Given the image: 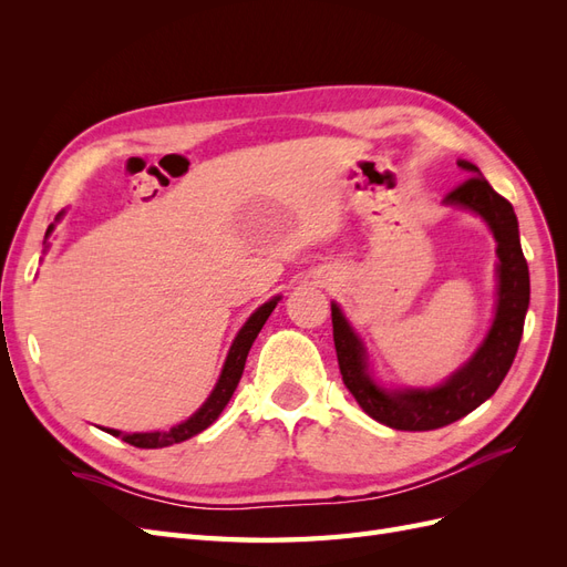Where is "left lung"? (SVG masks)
Listing matches in <instances>:
<instances>
[{
  "mask_svg": "<svg viewBox=\"0 0 567 567\" xmlns=\"http://www.w3.org/2000/svg\"><path fill=\"white\" fill-rule=\"evenodd\" d=\"M458 165L471 173V177L452 188L444 196V203L468 208L483 217L496 238V255H499L496 315L483 346L468 362L437 388L385 390L375 385L369 375L362 340L342 317L340 307L331 305L333 342L342 383L371 419L394 431H435L471 414L502 385L523 338L529 305V271L520 248L518 217L513 213V205L494 192L473 163L458 161Z\"/></svg>",
  "mask_w": 567,
  "mask_h": 567,
  "instance_id": "1",
  "label": "left lung"
}]
</instances>
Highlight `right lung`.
Segmentation results:
<instances>
[{
	"label": "right lung",
	"instance_id": "right-lung-1",
	"mask_svg": "<svg viewBox=\"0 0 567 567\" xmlns=\"http://www.w3.org/2000/svg\"><path fill=\"white\" fill-rule=\"evenodd\" d=\"M51 229H54V225L47 229V236L51 234ZM277 302H279V298H274V300L265 302L262 307H257V310L250 315V319L244 323V329L238 331V336L231 342V350L227 354L225 369H221V375H219V381H217L213 394L208 398V402H205L196 411L192 419H186L184 423L169 427V431L120 433V431H113V427H106V433H111V435H115L120 440H125L127 444H132V447L161 450V447H169V444H177V442H184L188 437H194L200 431H205V427H208V425H213L217 421V416L221 414V409H225L227 402L231 400V394H234L238 381H241L244 367H246V359H248V352L252 348V342H255L257 333L262 331V326L269 319V315L274 312V307H277Z\"/></svg>",
	"mask_w": 567,
	"mask_h": 567
}]
</instances>
